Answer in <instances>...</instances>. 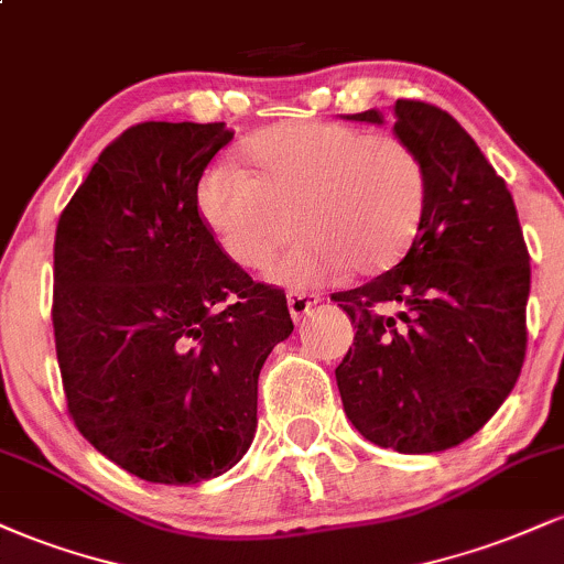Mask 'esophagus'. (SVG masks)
<instances>
[{
    "label": "esophagus",
    "instance_id": "esophagus-1",
    "mask_svg": "<svg viewBox=\"0 0 564 564\" xmlns=\"http://www.w3.org/2000/svg\"><path fill=\"white\" fill-rule=\"evenodd\" d=\"M286 302H289L291 318L302 321L304 315H307L310 310H313L315 304L321 302V296H318V294H310V291H289Z\"/></svg>",
    "mask_w": 564,
    "mask_h": 564
}]
</instances>
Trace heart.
I'll use <instances>...</instances> for the list:
<instances>
[{
	"label": "heart",
	"instance_id": "b5f03b06",
	"mask_svg": "<svg viewBox=\"0 0 564 564\" xmlns=\"http://www.w3.org/2000/svg\"><path fill=\"white\" fill-rule=\"evenodd\" d=\"M246 153L257 174L219 161L198 183L200 217L241 268H264L302 228L307 238L270 273L278 283L315 286L347 264L373 275L422 228L430 180L403 138L291 121L254 134Z\"/></svg>",
	"mask_w": 564,
	"mask_h": 564
}]
</instances>
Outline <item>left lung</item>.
Here are the masks:
<instances>
[{
  "instance_id": "left-lung-1",
  "label": "left lung",
  "mask_w": 564,
  "mask_h": 564,
  "mask_svg": "<svg viewBox=\"0 0 564 564\" xmlns=\"http://www.w3.org/2000/svg\"><path fill=\"white\" fill-rule=\"evenodd\" d=\"M394 138L426 166L422 228L392 270L332 300L355 323L341 405L366 440L437 453L475 435L525 360L530 254L507 183L443 108L394 102ZM381 124L379 111L345 116ZM398 306V316H384Z\"/></svg>"
}]
</instances>
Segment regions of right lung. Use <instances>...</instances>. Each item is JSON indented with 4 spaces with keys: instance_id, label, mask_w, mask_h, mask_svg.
Listing matches in <instances>:
<instances>
[{
    "instance_id": "1",
    "label": "right lung",
    "mask_w": 564,
    "mask_h": 564,
    "mask_svg": "<svg viewBox=\"0 0 564 564\" xmlns=\"http://www.w3.org/2000/svg\"><path fill=\"white\" fill-rule=\"evenodd\" d=\"M223 121L121 132L55 230L53 328L76 430L148 482L196 485L241 462L257 379L294 332L286 294L251 281L198 212Z\"/></svg>"
}]
</instances>
